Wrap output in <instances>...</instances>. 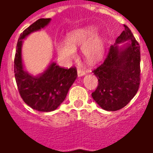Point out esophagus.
<instances>
[{"instance_id": "1", "label": "esophagus", "mask_w": 153, "mask_h": 153, "mask_svg": "<svg viewBox=\"0 0 153 153\" xmlns=\"http://www.w3.org/2000/svg\"><path fill=\"white\" fill-rule=\"evenodd\" d=\"M77 72H78V75H79V76H82V75H84V74H86V72L81 69L77 70Z\"/></svg>"}]
</instances>
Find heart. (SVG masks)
Wrapping results in <instances>:
<instances>
[{"instance_id":"obj_1","label":"heart","mask_w":153,"mask_h":153,"mask_svg":"<svg viewBox=\"0 0 153 153\" xmlns=\"http://www.w3.org/2000/svg\"><path fill=\"white\" fill-rule=\"evenodd\" d=\"M96 28L88 27L75 30L67 36V43L57 42L56 50L60 57L70 60L75 56V48L82 47V54L88 62H95L102 58L104 52V44L100 37H93Z\"/></svg>"}]
</instances>
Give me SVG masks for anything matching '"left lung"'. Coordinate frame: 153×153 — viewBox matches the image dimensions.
I'll return each mask as SVG.
<instances>
[{
    "instance_id": "1",
    "label": "left lung",
    "mask_w": 153,
    "mask_h": 153,
    "mask_svg": "<svg viewBox=\"0 0 153 153\" xmlns=\"http://www.w3.org/2000/svg\"><path fill=\"white\" fill-rule=\"evenodd\" d=\"M116 39V43L129 39L130 44L119 51L117 45L110 47L106 58L94 74L98 79L92 98L103 109L116 111L122 109L137 93L140 83V48L128 26Z\"/></svg>"
}]
</instances>
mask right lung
Listing matches in <instances>:
<instances>
[{"label":"right lung","instance_id":"obj_1","mask_svg":"<svg viewBox=\"0 0 153 153\" xmlns=\"http://www.w3.org/2000/svg\"><path fill=\"white\" fill-rule=\"evenodd\" d=\"M51 19L37 20L20 34L14 59V73L18 91L24 102L31 108L42 112L53 111L67 97L70 87L76 79L75 67H59L52 62L39 77H32L24 71L21 61V44L31 32L45 27Z\"/></svg>","mask_w":153,"mask_h":153}]
</instances>
